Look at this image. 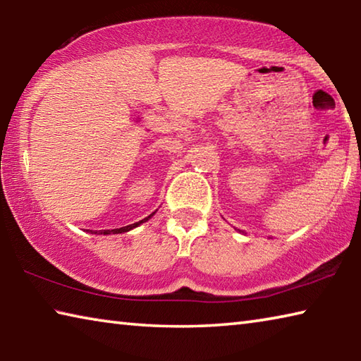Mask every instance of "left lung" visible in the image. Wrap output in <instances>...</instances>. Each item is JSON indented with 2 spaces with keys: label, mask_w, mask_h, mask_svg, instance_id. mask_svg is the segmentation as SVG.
I'll list each match as a JSON object with an SVG mask.
<instances>
[{
  "label": "left lung",
  "mask_w": 361,
  "mask_h": 361,
  "mask_svg": "<svg viewBox=\"0 0 361 361\" xmlns=\"http://www.w3.org/2000/svg\"><path fill=\"white\" fill-rule=\"evenodd\" d=\"M237 231H239V232H240V229H237Z\"/></svg>",
  "instance_id": "obj_1"
}]
</instances>
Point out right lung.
I'll use <instances>...</instances> for the list:
<instances>
[{"label": "right lung", "mask_w": 361, "mask_h": 361, "mask_svg": "<svg viewBox=\"0 0 361 361\" xmlns=\"http://www.w3.org/2000/svg\"><path fill=\"white\" fill-rule=\"evenodd\" d=\"M156 213V212H154ZM154 213H151L149 216H146V218H143L142 221H138V223H133V224H129V226H124V228H119V229H108V231H95L94 234H121V232H127V231H130V229H133V228H137V226H140L142 223H145V221H148V219L154 215ZM92 232V231H90Z\"/></svg>", "instance_id": "1"}]
</instances>
